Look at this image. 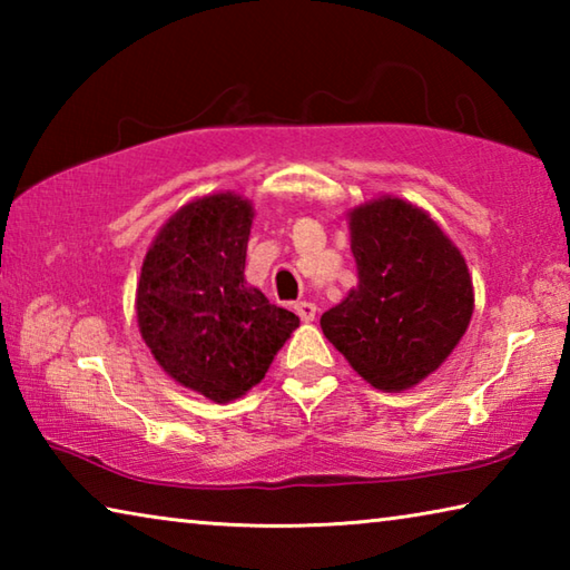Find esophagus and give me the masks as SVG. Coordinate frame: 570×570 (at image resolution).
Returning <instances> with one entry per match:
<instances>
[{"label":"esophagus","instance_id":"34e87169","mask_svg":"<svg viewBox=\"0 0 570 570\" xmlns=\"http://www.w3.org/2000/svg\"><path fill=\"white\" fill-rule=\"evenodd\" d=\"M294 312L298 314V320H302V322H314L316 304H312V302H296L294 304Z\"/></svg>","mask_w":570,"mask_h":570}]
</instances>
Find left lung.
<instances>
[{
    "mask_svg": "<svg viewBox=\"0 0 570 570\" xmlns=\"http://www.w3.org/2000/svg\"><path fill=\"white\" fill-rule=\"evenodd\" d=\"M360 286L322 316V332L372 387L400 392L448 360L472 316V278L424 210L380 198L352 210Z\"/></svg>",
    "mask_w": 570,
    "mask_h": 570,
    "instance_id": "1",
    "label": "left lung"
}]
</instances>
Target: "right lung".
I'll use <instances>...</instances> for the list:
<instances>
[{"label": "right lung", "instance_id": "1", "mask_svg": "<svg viewBox=\"0 0 570 570\" xmlns=\"http://www.w3.org/2000/svg\"><path fill=\"white\" fill-rule=\"evenodd\" d=\"M254 208L234 193L193 200L153 240L138 284V324L153 356L183 387L214 402L264 380L298 316L246 286Z\"/></svg>", "mask_w": 570, "mask_h": 570}]
</instances>
